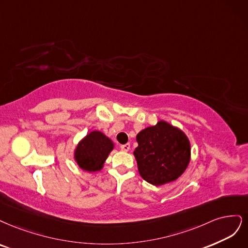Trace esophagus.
<instances>
[{"label":"esophagus","mask_w":248,"mask_h":248,"mask_svg":"<svg viewBox=\"0 0 248 248\" xmlns=\"http://www.w3.org/2000/svg\"><path fill=\"white\" fill-rule=\"evenodd\" d=\"M121 149L123 151H129L130 150V144H129V143H126V144L121 145Z\"/></svg>","instance_id":"esophagus-1"}]
</instances>
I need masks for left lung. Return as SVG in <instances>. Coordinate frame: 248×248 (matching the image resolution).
<instances>
[{
  "label": "left lung",
  "mask_w": 248,
  "mask_h": 248,
  "mask_svg": "<svg viewBox=\"0 0 248 248\" xmlns=\"http://www.w3.org/2000/svg\"><path fill=\"white\" fill-rule=\"evenodd\" d=\"M134 155L142 178L154 186L177 179L190 158V144L186 134L166 122L146 127L137 135Z\"/></svg>",
  "instance_id": "left-lung-1"
}]
</instances>
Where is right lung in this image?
I'll return each mask as SVG.
<instances>
[{
  "instance_id": "1",
  "label": "right lung",
  "mask_w": 248,
  "mask_h": 248,
  "mask_svg": "<svg viewBox=\"0 0 248 248\" xmlns=\"http://www.w3.org/2000/svg\"><path fill=\"white\" fill-rule=\"evenodd\" d=\"M112 149V141L103 133L93 131L78 144L75 150V159L78 166L85 171H99Z\"/></svg>"
}]
</instances>
